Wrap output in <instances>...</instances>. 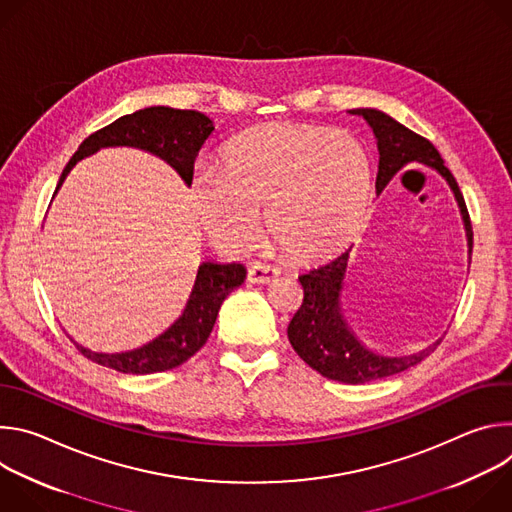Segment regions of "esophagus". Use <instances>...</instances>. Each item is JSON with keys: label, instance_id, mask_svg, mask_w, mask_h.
<instances>
[{"label": "esophagus", "instance_id": "obj_1", "mask_svg": "<svg viewBox=\"0 0 512 512\" xmlns=\"http://www.w3.org/2000/svg\"><path fill=\"white\" fill-rule=\"evenodd\" d=\"M279 275V269L277 267H271V265H263V263H255L249 267L247 271V281L249 283H267L271 281L273 277Z\"/></svg>", "mask_w": 512, "mask_h": 512}]
</instances>
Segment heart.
Listing matches in <instances>:
<instances>
[{
  "label": "heart",
  "instance_id": "b5f03b06",
  "mask_svg": "<svg viewBox=\"0 0 512 512\" xmlns=\"http://www.w3.org/2000/svg\"><path fill=\"white\" fill-rule=\"evenodd\" d=\"M371 198V160L362 143L340 129L269 123L235 137L223 170H202L192 204L208 237L243 251L257 239L265 210L275 245L312 261L338 249L360 225Z\"/></svg>",
  "mask_w": 512,
  "mask_h": 512
}]
</instances>
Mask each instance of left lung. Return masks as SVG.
I'll return each instance as SVG.
<instances>
[{
    "mask_svg": "<svg viewBox=\"0 0 512 512\" xmlns=\"http://www.w3.org/2000/svg\"><path fill=\"white\" fill-rule=\"evenodd\" d=\"M350 113L362 115L375 131L379 148V192L401 168L413 162L435 168L448 180L464 218L468 253L472 255L474 233L464 196L454 174L444 166V160L440 152L435 150V145L383 111L352 109ZM350 251L352 247H348L332 261L300 275V283L304 287V302L287 326V338L291 346H294V350L300 354V358L322 377L338 383L360 385L385 379L415 367V364H419L425 356H429L437 346H440L442 340H437L435 344L411 356H381L371 352L369 348H364L348 330L340 310L342 279L346 273Z\"/></svg>",
    "mask_w": 512,
    "mask_h": 512,
    "instance_id": "1",
    "label": "left lung"
}]
</instances>
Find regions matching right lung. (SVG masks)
Wrapping results in <instances>:
<instances>
[{"label": "right lung", "instance_id": "add662e5", "mask_svg": "<svg viewBox=\"0 0 512 512\" xmlns=\"http://www.w3.org/2000/svg\"><path fill=\"white\" fill-rule=\"evenodd\" d=\"M212 131V121L204 113L190 109L148 107L131 115H123L107 127L91 133L81 143V148L62 170L56 190L79 160L95 154L101 148H111V145H131V148L160 156L190 186L196 156ZM245 273L247 271L241 263H202L198 267L184 314L160 338L137 350L101 354L77 342L75 344L83 356L117 373L152 375L172 371L206 344L221 304L233 289L245 281Z\"/></svg>", "mask_w": 512, "mask_h": 512}]
</instances>
